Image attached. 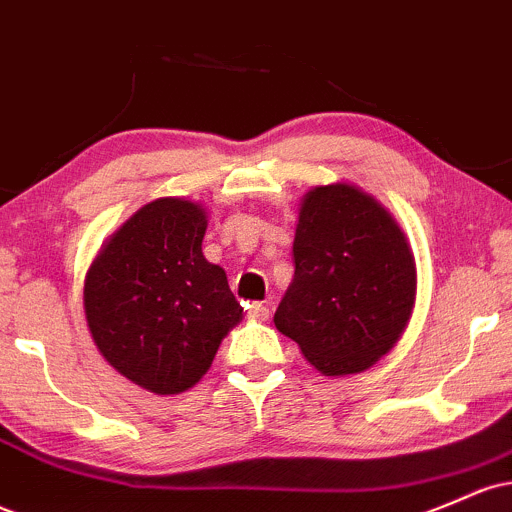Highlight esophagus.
I'll return each mask as SVG.
<instances>
[{"mask_svg": "<svg viewBox=\"0 0 512 512\" xmlns=\"http://www.w3.org/2000/svg\"><path fill=\"white\" fill-rule=\"evenodd\" d=\"M247 318L257 320V323H265L269 318V306H265V303H250L247 306Z\"/></svg>", "mask_w": 512, "mask_h": 512, "instance_id": "obj_1", "label": "esophagus"}]
</instances>
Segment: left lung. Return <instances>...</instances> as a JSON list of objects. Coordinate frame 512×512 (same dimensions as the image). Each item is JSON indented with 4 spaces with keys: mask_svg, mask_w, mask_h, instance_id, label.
Returning a JSON list of instances; mask_svg holds the SVG:
<instances>
[{
    "mask_svg": "<svg viewBox=\"0 0 512 512\" xmlns=\"http://www.w3.org/2000/svg\"><path fill=\"white\" fill-rule=\"evenodd\" d=\"M296 272L274 325L323 376L367 372L411 323L418 269L408 235L350 182L303 194Z\"/></svg>",
    "mask_w": 512,
    "mask_h": 512,
    "instance_id": "left-lung-1",
    "label": "left lung"
}]
</instances>
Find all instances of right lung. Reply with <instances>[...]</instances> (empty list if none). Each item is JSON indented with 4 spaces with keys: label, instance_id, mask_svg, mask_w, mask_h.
Returning a JSON list of instances; mask_svg holds the SVG:
<instances>
[{
    "label": "right lung",
    "instance_id": "right-lung-1",
    "mask_svg": "<svg viewBox=\"0 0 512 512\" xmlns=\"http://www.w3.org/2000/svg\"><path fill=\"white\" fill-rule=\"evenodd\" d=\"M206 228L199 201L162 196L104 240L84 277V316L99 355L157 396L199 384L243 320L226 269L201 250Z\"/></svg>",
    "mask_w": 512,
    "mask_h": 512
}]
</instances>
